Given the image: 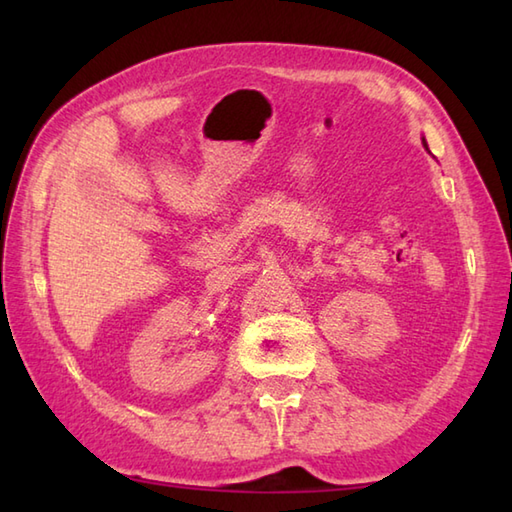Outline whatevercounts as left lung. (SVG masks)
Here are the masks:
<instances>
[{
    "label": "left lung",
    "instance_id": "obj_1",
    "mask_svg": "<svg viewBox=\"0 0 512 512\" xmlns=\"http://www.w3.org/2000/svg\"><path fill=\"white\" fill-rule=\"evenodd\" d=\"M422 145H424V149H429V147H427V140H424V138H422Z\"/></svg>",
    "mask_w": 512,
    "mask_h": 512
}]
</instances>
